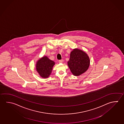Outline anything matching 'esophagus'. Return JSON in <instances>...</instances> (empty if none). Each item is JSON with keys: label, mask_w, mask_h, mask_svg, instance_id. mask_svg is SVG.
<instances>
[{"label": "esophagus", "mask_w": 124, "mask_h": 124, "mask_svg": "<svg viewBox=\"0 0 124 124\" xmlns=\"http://www.w3.org/2000/svg\"><path fill=\"white\" fill-rule=\"evenodd\" d=\"M63 62V60L62 59V60H59V62L60 63H62V62Z\"/></svg>", "instance_id": "34e87169"}]
</instances>
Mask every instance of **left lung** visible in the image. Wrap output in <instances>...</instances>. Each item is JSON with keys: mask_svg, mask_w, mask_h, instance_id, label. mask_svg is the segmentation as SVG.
I'll list each match as a JSON object with an SVG mask.
<instances>
[{"mask_svg": "<svg viewBox=\"0 0 124 124\" xmlns=\"http://www.w3.org/2000/svg\"><path fill=\"white\" fill-rule=\"evenodd\" d=\"M90 60L87 54L78 48L71 52L68 65L71 72L75 76H79L88 70Z\"/></svg>", "mask_w": 124, "mask_h": 124, "instance_id": "8db88e82", "label": "left lung"}]
</instances>
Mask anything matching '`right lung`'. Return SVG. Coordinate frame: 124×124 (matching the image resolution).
<instances>
[{
    "instance_id": "1",
    "label": "right lung",
    "mask_w": 124,
    "mask_h": 124,
    "mask_svg": "<svg viewBox=\"0 0 124 124\" xmlns=\"http://www.w3.org/2000/svg\"><path fill=\"white\" fill-rule=\"evenodd\" d=\"M54 64V61L50 60L47 56H44L37 61L36 70L41 77L47 78L51 74Z\"/></svg>"
}]
</instances>
